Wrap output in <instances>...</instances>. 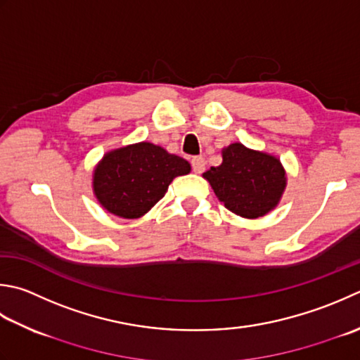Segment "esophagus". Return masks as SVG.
<instances>
[{
	"mask_svg": "<svg viewBox=\"0 0 360 360\" xmlns=\"http://www.w3.org/2000/svg\"><path fill=\"white\" fill-rule=\"evenodd\" d=\"M190 164H192V168H193L195 173H202L204 168H206V160H204V158H201V156L192 158Z\"/></svg>",
	"mask_w": 360,
	"mask_h": 360,
	"instance_id": "1",
	"label": "esophagus"
}]
</instances>
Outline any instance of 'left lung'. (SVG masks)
I'll list each match as a JSON object with an SVG mask.
<instances>
[{
  "instance_id": "left-lung-1",
  "label": "left lung",
  "mask_w": 360,
  "mask_h": 360,
  "mask_svg": "<svg viewBox=\"0 0 360 360\" xmlns=\"http://www.w3.org/2000/svg\"><path fill=\"white\" fill-rule=\"evenodd\" d=\"M226 209L245 218H257L276 206L285 187V172L270 154L232 143L223 151L220 167L202 174Z\"/></svg>"
}]
</instances>
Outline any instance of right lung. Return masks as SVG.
<instances>
[{
    "instance_id": "add662e5",
    "label": "right lung",
    "mask_w": 360,
    "mask_h": 360,
    "mask_svg": "<svg viewBox=\"0 0 360 360\" xmlns=\"http://www.w3.org/2000/svg\"><path fill=\"white\" fill-rule=\"evenodd\" d=\"M188 172L186 159L142 142L105 154L95 170L94 190L110 214L139 218L164 198L176 176Z\"/></svg>"
}]
</instances>
